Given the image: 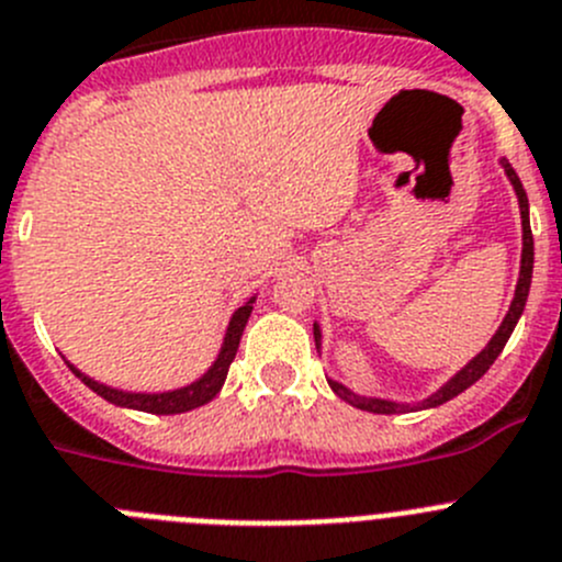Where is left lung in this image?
Returning a JSON list of instances; mask_svg holds the SVG:
<instances>
[{"mask_svg": "<svg viewBox=\"0 0 562 562\" xmlns=\"http://www.w3.org/2000/svg\"><path fill=\"white\" fill-rule=\"evenodd\" d=\"M499 166L505 169L507 180H510L513 191H516V199H518V210H521V266H518V282H516V293H513V302L510 307H507L505 318H502L499 329L494 333V338L487 340L485 349H482L480 355H474V358L469 360V363L463 366L460 371H454L452 376H449L443 385L438 387V391H432L427 396V400L422 402H396V400H385V396H366V393H358L352 391V387H346L344 382L338 380H327L329 387H333L335 393H338L340 400L349 402L352 407H360V411H369V413H382V416H393V413H416V411H429V407H438L443 405V402L454 400L458 393H463L465 387L474 385L476 380H480L482 374H485L491 366H494V360L499 358L502 349H505L507 338L513 335V329H516L518 318H521L524 313V305H527V296H529V285H532V263H535V246H532V229H529V202H527V191H524L521 180H518V175L513 171L510 162L502 157ZM313 338H316V349L322 352V327H318V322H313Z\"/></svg>", "mask_w": 562, "mask_h": 562, "instance_id": "obj_1", "label": "left lung"}]
</instances>
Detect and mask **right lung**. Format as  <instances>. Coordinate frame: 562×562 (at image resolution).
I'll return each mask as SVG.
<instances>
[{
	"label": "right lung",
	"instance_id": "add662e5",
	"mask_svg": "<svg viewBox=\"0 0 562 562\" xmlns=\"http://www.w3.org/2000/svg\"><path fill=\"white\" fill-rule=\"evenodd\" d=\"M257 293H251L246 299L244 305L233 313L227 324V333H224L222 340V349H218L216 360L210 363V369L204 371L202 376H196L193 382L182 387H171V391H122V387H113V385H104V382L93 380V376L82 374L75 363L66 366L75 371V376H80L88 387H91L97 396H102L104 402L115 407H127V411H140V413H155V416H177V413H188V411H196V407L207 405V402L216 400V393L222 391L224 380H227V371L229 363L235 360V352H238V344H240V335H244L246 322L251 316V305H255Z\"/></svg>",
	"mask_w": 562,
	"mask_h": 562
}]
</instances>
